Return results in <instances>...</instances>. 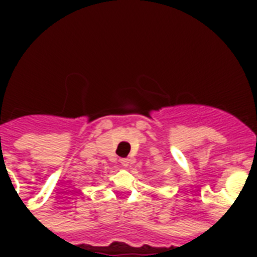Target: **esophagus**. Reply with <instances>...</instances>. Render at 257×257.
Instances as JSON below:
<instances>
[{
  "mask_svg": "<svg viewBox=\"0 0 257 257\" xmlns=\"http://www.w3.org/2000/svg\"><path fill=\"white\" fill-rule=\"evenodd\" d=\"M131 162L130 158H121V163L122 166H128V163Z\"/></svg>",
  "mask_w": 257,
  "mask_h": 257,
  "instance_id": "obj_1",
  "label": "esophagus"
}]
</instances>
